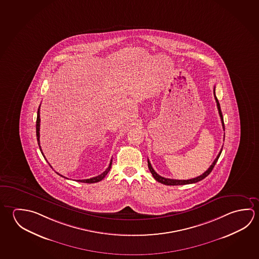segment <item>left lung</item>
<instances>
[{
	"instance_id": "obj_1",
	"label": "left lung",
	"mask_w": 259,
	"mask_h": 259,
	"mask_svg": "<svg viewBox=\"0 0 259 259\" xmlns=\"http://www.w3.org/2000/svg\"><path fill=\"white\" fill-rule=\"evenodd\" d=\"M213 96H214V99H215V102H217V105H218V113H219L220 118H221V122H222L223 129L225 130V124H224V119H223L222 112H221V108H220L219 102H218V98H217L215 94H214V89H213ZM222 149L223 148H221V151L219 152V154H218V156H217V158L214 159V161H213V163H212V164L210 165V167H209L208 169H207V170H206V171H205V172L203 174V175H201V176H199V177H195V178H192V179H188V180H177V179H169V178H164V177L159 176L158 174L154 171V168L152 167L151 163H150L149 159L147 160V163H148V168H149L150 172H151V174L153 175V177H154V179H155L156 181L159 182V183L163 184V185H166V186H182V185L194 184V183H197V182L203 180L204 178H205V177L208 176L210 172H212L213 166L215 165V163H217V162H218V158H219V156H220V154H221V153H222Z\"/></svg>"
}]
</instances>
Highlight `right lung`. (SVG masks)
<instances>
[{"mask_svg": "<svg viewBox=\"0 0 259 259\" xmlns=\"http://www.w3.org/2000/svg\"><path fill=\"white\" fill-rule=\"evenodd\" d=\"M40 106H39V108H38V112H37V119H36V137H37V142H38V145H39V147H40V150H41V153L42 155H44V157H46L45 156V154L42 153V151L41 149V145H40ZM112 159H111V161H110L109 166L108 168H106V170H105V172H102L101 175L99 176H97L96 177H92L90 179H83V180H77L78 182H82V183H87V184H93V183H97V182L101 181V180H103L104 178H105V176L108 174V172L110 171V169H111V166H112ZM50 164V163H49ZM58 174V172H57ZM59 176L61 177H63L62 175H60L58 174ZM64 178H66V177H64ZM66 179H68V178H66Z\"/></svg>", "mask_w": 259, "mask_h": 259, "instance_id": "obj_1", "label": "right lung"}]
</instances>
